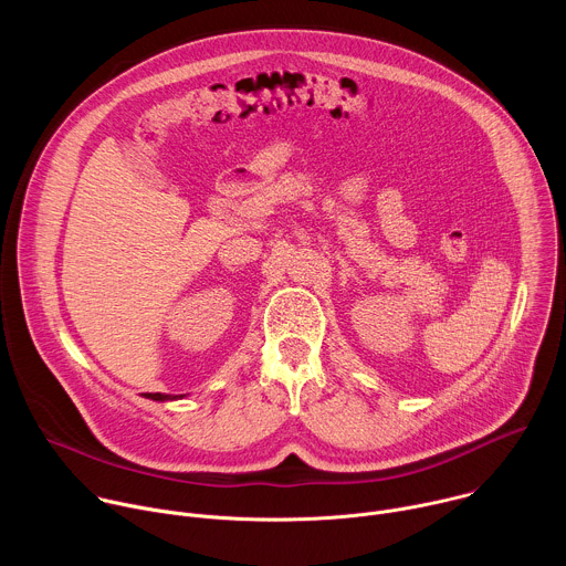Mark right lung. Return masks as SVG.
<instances>
[{
    "mask_svg": "<svg viewBox=\"0 0 566 566\" xmlns=\"http://www.w3.org/2000/svg\"><path fill=\"white\" fill-rule=\"evenodd\" d=\"M147 398H151V400H170V398H177V396H170V394H147Z\"/></svg>",
    "mask_w": 566,
    "mask_h": 566,
    "instance_id": "right-lung-1",
    "label": "right lung"
}]
</instances>
